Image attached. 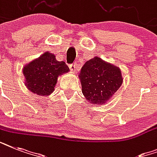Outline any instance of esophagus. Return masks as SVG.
I'll use <instances>...</instances> for the list:
<instances>
[{
  "label": "esophagus",
  "instance_id": "obj_1",
  "mask_svg": "<svg viewBox=\"0 0 157 157\" xmlns=\"http://www.w3.org/2000/svg\"><path fill=\"white\" fill-rule=\"evenodd\" d=\"M69 67H70V70H71L72 72H75V71L77 70V65L76 64H70L69 65Z\"/></svg>",
  "mask_w": 157,
  "mask_h": 157
}]
</instances>
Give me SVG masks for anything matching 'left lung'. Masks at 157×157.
I'll return each instance as SVG.
<instances>
[{
  "label": "left lung",
  "instance_id": "1",
  "mask_svg": "<svg viewBox=\"0 0 157 157\" xmlns=\"http://www.w3.org/2000/svg\"><path fill=\"white\" fill-rule=\"evenodd\" d=\"M78 76L85 98L95 105L111 100L123 82L121 69L97 56L84 64Z\"/></svg>",
  "mask_w": 157,
  "mask_h": 157
}]
</instances>
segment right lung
Wrapping results in <instances>:
<instances>
[{
	"label": "right lung",
	"instance_id": "add662e5",
	"mask_svg": "<svg viewBox=\"0 0 157 157\" xmlns=\"http://www.w3.org/2000/svg\"><path fill=\"white\" fill-rule=\"evenodd\" d=\"M69 71L63 61H58L54 54L47 51L23 67L24 83L33 94L48 96L54 92L58 77Z\"/></svg>",
	"mask_w": 157,
	"mask_h": 157
}]
</instances>
